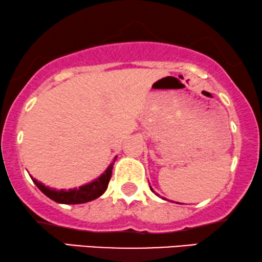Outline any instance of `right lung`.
<instances>
[{
	"label": "right lung",
	"mask_w": 262,
	"mask_h": 262,
	"mask_svg": "<svg viewBox=\"0 0 262 262\" xmlns=\"http://www.w3.org/2000/svg\"><path fill=\"white\" fill-rule=\"evenodd\" d=\"M116 159H117V157H116ZM116 159L113 160V163H115ZM113 163L110 165V167L106 169L105 173H102L99 178L95 179L94 182L89 183V184L83 185V187H80L79 189L74 188V189H68V190H63V189H61V190H56V189L45 187L42 183L37 182L35 178L31 177V179H33V182L35 183L36 187L39 188L47 198H50L51 200L56 201V203L84 204V203H88V201L97 199V198L101 196V195L105 193L107 187H108L110 179H111V176H112Z\"/></svg>",
	"instance_id": "add662e5"
}]
</instances>
